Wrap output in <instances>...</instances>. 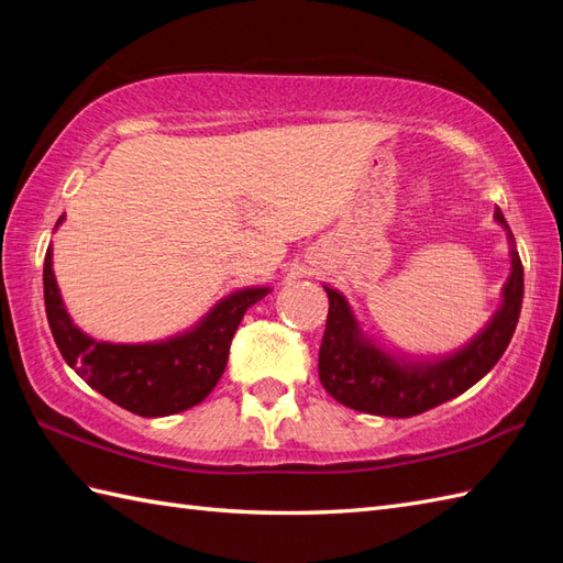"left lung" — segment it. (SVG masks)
Here are the masks:
<instances>
[{
  "label": "left lung",
  "instance_id": "left-lung-1",
  "mask_svg": "<svg viewBox=\"0 0 563 563\" xmlns=\"http://www.w3.org/2000/svg\"><path fill=\"white\" fill-rule=\"evenodd\" d=\"M494 218L506 230L510 244V275L500 295L504 300L492 321L450 355L409 357L389 353L363 333L349 300L324 285L329 317L319 349V379L333 399L363 413L409 418L460 397L498 363L518 327L525 283L516 239L504 212L496 208Z\"/></svg>",
  "mask_w": 563,
  "mask_h": 563
}]
</instances>
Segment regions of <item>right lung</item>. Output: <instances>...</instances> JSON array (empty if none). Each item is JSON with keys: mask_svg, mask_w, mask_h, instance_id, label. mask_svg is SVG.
<instances>
[{"mask_svg": "<svg viewBox=\"0 0 563 563\" xmlns=\"http://www.w3.org/2000/svg\"><path fill=\"white\" fill-rule=\"evenodd\" d=\"M57 220L55 230L63 224ZM271 288H244L222 297L196 327L154 343H109L84 333L59 295L53 273V246L43 266L45 314L65 363L106 399L137 416L157 418L200 404L218 385L230 355V343L246 309Z\"/></svg>", "mask_w": 563, "mask_h": 563, "instance_id": "right-lung-1", "label": "right lung"}]
</instances>
